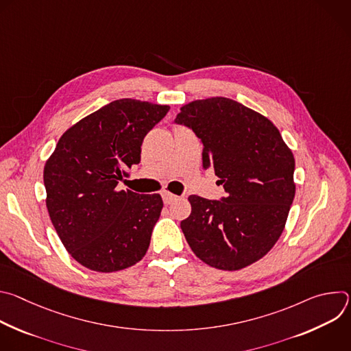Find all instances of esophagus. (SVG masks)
<instances>
[{"mask_svg": "<svg viewBox=\"0 0 351 351\" xmlns=\"http://www.w3.org/2000/svg\"><path fill=\"white\" fill-rule=\"evenodd\" d=\"M176 198H178V195H175V194H172L169 191H164L162 193V199H164L165 204H172L173 202H176Z\"/></svg>", "mask_w": 351, "mask_h": 351, "instance_id": "esophagus-1", "label": "esophagus"}]
</instances>
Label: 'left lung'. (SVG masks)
<instances>
[{
	"instance_id": "obj_1",
	"label": "left lung",
	"mask_w": 351,
	"mask_h": 351,
	"mask_svg": "<svg viewBox=\"0 0 351 351\" xmlns=\"http://www.w3.org/2000/svg\"><path fill=\"white\" fill-rule=\"evenodd\" d=\"M175 123L202 140L203 167L214 168L226 195H190L180 222L193 253L206 264L237 271L263 258L280 237L295 184L294 157L276 126L234 99H195Z\"/></svg>"
}]
</instances>
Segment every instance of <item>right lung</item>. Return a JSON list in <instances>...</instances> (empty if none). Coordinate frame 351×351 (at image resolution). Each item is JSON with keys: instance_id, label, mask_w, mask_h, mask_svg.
Returning a JSON list of instances; mask_svg holds the SVG:
<instances>
[{"instance_id": "add662e5", "label": "right lung", "mask_w": 351, "mask_h": 351, "mask_svg": "<svg viewBox=\"0 0 351 351\" xmlns=\"http://www.w3.org/2000/svg\"><path fill=\"white\" fill-rule=\"evenodd\" d=\"M168 111V106L117 99L69 128L47 160L49 218L83 267L115 272L147 253L162 198L119 190L118 183L140 162L143 138Z\"/></svg>"}]
</instances>
